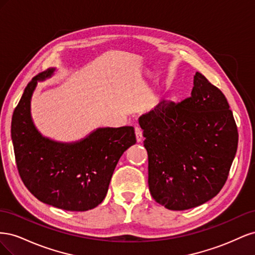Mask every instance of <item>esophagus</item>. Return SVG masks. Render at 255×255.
Returning a JSON list of instances; mask_svg holds the SVG:
<instances>
[{
  "instance_id": "obj_1",
  "label": "esophagus",
  "mask_w": 255,
  "mask_h": 255,
  "mask_svg": "<svg viewBox=\"0 0 255 255\" xmlns=\"http://www.w3.org/2000/svg\"><path fill=\"white\" fill-rule=\"evenodd\" d=\"M135 136H136L137 142L142 141V132L139 128H135Z\"/></svg>"
}]
</instances>
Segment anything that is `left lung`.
Returning <instances> with one entry per match:
<instances>
[{
  "label": "left lung",
  "mask_w": 255,
  "mask_h": 255,
  "mask_svg": "<svg viewBox=\"0 0 255 255\" xmlns=\"http://www.w3.org/2000/svg\"><path fill=\"white\" fill-rule=\"evenodd\" d=\"M149 159V189L168 210L211 200L226 184L238 132L227 98L204 75L194 76L191 97L161 101L139 117Z\"/></svg>",
  "instance_id": "1"
}]
</instances>
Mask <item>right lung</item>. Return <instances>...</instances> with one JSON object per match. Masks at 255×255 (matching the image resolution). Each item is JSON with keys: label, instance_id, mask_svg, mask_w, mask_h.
Masks as SVG:
<instances>
[{"label": "right lung", "instance_id": "add662e5", "mask_svg": "<svg viewBox=\"0 0 255 255\" xmlns=\"http://www.w3.org/2000/svg\"><path fill=\"white\" fill-rule=\"evenodd\" d=\"M54 68L36 75L24 89L11 119V139L19 174L39 201L65 211L85 212L101 203L118 160L136 143L133 127L100 128L80 141L57 142L43 137L30 116L38 81L51 78Z\"/></svg>", "mask_w": 255, "mask_h": 255}]
</instances>
